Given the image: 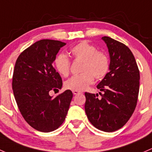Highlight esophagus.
I'll use <instances>...</instances> for the list:
<instances>
[{
    "instance_id": "esophagus-1",
    "label": "esophagus",
    "mask_w": 152,
    "mask_h": 152,
    "mask_svg": "<svg viewBox=\"0 0 152 152\" xmlns=\"http://www.w3.org/2000/svg\"><path fill=\"white\" fill-rule=\"evenodd\" d=\"M73 94H74L75 95H76V94H80V92L79 91H73Z\"/></svg>"
}]
</instances>
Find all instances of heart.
<instances>
[{
    "instance_id": "1",
    "label": "heart",
    "mask_w": 152,
    "mask_h": 152,
    "mask_svg": "<svg viewBox=\"0 0 152 152\" xmlns=\"http://www.w3.org/2000/svg\"><path fill=\"white\" fill-rule=\"evenodd\" d=\"M69 54L76 60L83 61L82 73L67 80L65 87L72 91H83L91 85L96 79L100 80L106 76L110 69V60L105 53L96 50V47L88 42L83 41L70 49ZM55 67L62 76L69 74L70 61L65 54H59L54 61Z\"/></svg>"
}]
</instances>
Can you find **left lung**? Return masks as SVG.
Masks as SVG:
<instances>
[{"label":"left lung","instance_id":"1","mask_svg":"<svg viewBox=\"0 0 152 152\" xmlns=\"http://www.w3.org/2000/svg\"><path fill=\"white\" fill-rule=\"evenodd\" d=\"M102 39L110 55L109 72L96 86L104 92L101 99L97 98L98 94L85 93V111L95 127L110 132L122 127L133 113L138 96L140 72L128 47L108 37Z\"/></svg>","mask_w":152,"mask_h":152}]
</instances>
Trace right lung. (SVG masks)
I'll return each instance as SVG.
<instances>
[{"instance_id": "obj_1", "label": "right lung", "mask_w": 152, "mask_h": 152, "mask_svg": "<svg viewBox=\"0 0 152 152\" xmlns=\"http://www.w3.org/2000/svg\"><path fill=\"white\" fill-rule=\"evenodd\" d=\"M64 45L57 40H40L25 50L15 63L12 89L18 108L30 126L40 132H52L63 124L72 99L70 90L55 98L49 94L62 87L53 63Z\"/></svg>"}]
</instances>
